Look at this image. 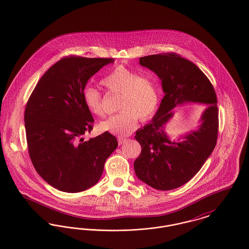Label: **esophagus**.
I'll return each mask as SVG.
<instances>
[{
	"instance_id": "34e87169",
	"label": "esophagus",
	"mask_w": 249,
	"mask_h": 249,
	"mask_svg": "<svg viewBox=\"0 0 249 249\" xmlns=\"http://www.w3.org/2000/svg\"><path fill=\"white\" fill-rule=\"evenodd\" d=\"M127 138H125V137H119L118 138V141H119V144H122V143H124V142H127Z\"/></svg>"
}]
</instances>
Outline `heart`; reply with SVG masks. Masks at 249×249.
<instances>
[{
	"instance_id": "b5f03b06",
	"label": "heart",
	"mask_w": 249,
	"mask_h": 249,
	"mask_svg": "<svg viewBox=\"0 0 249 249\" xmlns=\"http://www.w3.org/2000/svg\"><path fill=\"white\" fill-rule=\"evenodd\" d=\"M108 92L119 94L118 114L99 124L100 130L126 136L135 130L139 119L145 121L154 117L160 106V89L153 77L141 75L124 66H117L102 79ZM85 106L97 117L105 113L102 92L92 86L83 89Z\"/></svg>"
}]
</instances>
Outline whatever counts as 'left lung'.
Here are the masks:
<instances>
[{
    "label": "left lung",
    "mask_w": 249,
    "mask_h": 249,
    "mask_svg": "<svg viewBox=\"0 0 249 249\" xmlns=\"http://www.w3.org/2000/svg\"><path fill=\"white\" fill-rule=\"evenodd\" d=\"M140 64L160 78L165 96L152 121L137 130L135 139L142 147L134 161L137 178L159 190H171L189 182L213 152L218 134L217 100L213 85L201 69L175 52L140 58ZM184 101L210 105L200 128L181 142H171L163 126L169 111Z\"/></svg>",
    "instance_id": "obj_1"
}]
</instances>
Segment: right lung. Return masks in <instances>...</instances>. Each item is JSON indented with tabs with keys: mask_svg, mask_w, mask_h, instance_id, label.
Returning <instances> with one entry per match:
<instances>
[{
	"mask_svg": "<svg viewBox=\"0 0 249 249\" xmlns=\"http://www.w3.org/2000/svg\"><path fill=\"white\" fill-rule=\"evenodd\" d=\"M110 62L114 59L64 57L43 74L27 102L28 152L39 176L57 190L79 192L92 187L118 147L117 138L107 131L84 140L94 122L84 103V88Z\"/></svg>",
	"mask_w": 249,
	"mask_h": 249,
	"instance_id": "obj_1",
	"label": "right lung"
}]
</instances>
